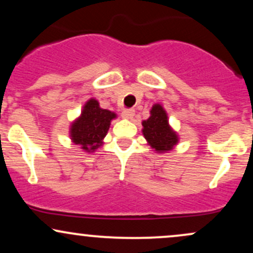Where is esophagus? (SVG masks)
Masks as SVG:
<instances>
[{"label": "esophagus", "instance_id": "1", "mask_svg": "<svg viewBox=\"0 0 253 253\" xmlns=\"http://www.w3.org/2000/svg\"><path fill=\"white\" fill-rule=\"evenodd\" d=\"M134 109H126L124 110L123 114H121V117H123L124 119H126V120H130V119H133V117H134Z\"/></svg>", "mask_w": 253, "mask_h": 253}]
</instances>
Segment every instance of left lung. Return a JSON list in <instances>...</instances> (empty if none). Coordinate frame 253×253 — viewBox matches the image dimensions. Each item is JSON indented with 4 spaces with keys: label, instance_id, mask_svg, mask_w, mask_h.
<instances>
[{
    "label": "left lung",
    "instance_id": "8db88e82",
    "mask_svg": "<svg viewBox=\"0 0 253 253\" xmlns=\"http://www.w3.org/2000/svg\"><path fill=\"white\" fill-rule=\"evenodd\" d=\"M144 138L147 145L157 153H165L173 150L178 144L179 136L169 124L167 110L161 103H155L150 109V118L143 123Z\"/></svg>",
    "mask_w": 253,
    "mask_h": 253
}]
</instances>
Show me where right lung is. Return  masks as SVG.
Wrapping results in <instances>:
<instances>
[{
    "mask_svg": "<svg viewBox=\"0 0 253 253\" xmlns=\"http://www.w3.org/2000/svg\"><path fill=\"white\" fill-rule=\"evenodd\" d=\"M117 118L112 110L101 108L96 98H89L80 117L71 123L69 136L84 152L92 153L104 144L103 139L108 133L110 123Z\"/></svg>",
    "mask_w": 253,
    "mask_h": 253,
    "instance_id": "obj_1",
    "label": "right lung"
}]
</instances>
